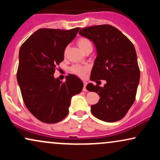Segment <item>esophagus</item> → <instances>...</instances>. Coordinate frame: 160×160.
Here are the masks:
<instances>
[{"mask_svg": "<svg viewBox=\"0 0 160 160\" xmlns=\"http://www.w3.org/2000/svg\"><path fill=\"white\" fill-rule=\"evenodd\" d=\"M83 89H82V90H83L84 92H86V91H87V89H86V85H87V82H86V81H84L83 82Z\"/></svg>", "mask_w": 160, "mask_h": 160, "instance_id": "obj_1", "label": "esophagus"}]
</instances>
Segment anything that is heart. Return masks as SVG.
Masks as SVG:
<instances>
[{
    "mask_svg": "<svg viewBox=\"0 0 160 160\" xmlns=\"http://www.w3.org/2000/svg\"><path fill=\"white\" fill-rule=\"evenodd\" d=\"M78 45L82 52H85L87 49L92 47V44L90 40L86 38H80L78 40ZM88 71V68L86 66H82L79 65H73L71 68V71L73 74L78 75L80 77H83L86 72Z\"/></svg>",
    "mask_w": 160,
    "mask_h": 160,
    "instance_id": "obj_1",
    "label": "heart"
}]
</instances>
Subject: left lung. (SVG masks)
<instances>
[{
	"instance_id": "left-lung-1",
	"label": "left lung",
	"mask_w": 160,
	"mask_h": 160,
	"mask_svg": "<svg viewBox=\"0 0 160 160\" xmlns=\"http://www.w3.org/2000/svg\"><path fill=\"white\" fill-rule=\"evenodd\" d=\"M79 34L94 43L97 56L90 80L98 84L106 81L103 88L89 83L86 89L100 96L91 106L92 113L105 122L123 118L135 100L140 80V69L135 49L131 41L117 28L110 25L84 28Z\"/></svg>"
}]
</instances>
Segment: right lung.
<instances>
[{
    "mask_svg": "<svg viewBox=\"0 0 160 160\" xmlns=\"http://www.w3.org/2000/svg\"><path fill=\"white\" fill-rule=\"evenodd\" d=\"M79 30L38 29L20 47L17 81L25 106L41 122L56 123L65 118L71 98L83 87L75 75L66 76L64 82L53 77Z\"/></svg>",
    "mask_w": 160,
    "mask_h": 160,
    "instance_id": "1",
    "label": "right lung"
}]
</instances>
